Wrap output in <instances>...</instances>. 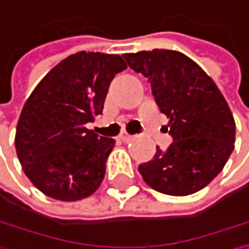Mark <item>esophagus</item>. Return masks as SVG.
<instances>
[{"mask_svg": "<svg viewBox=\"0 0 249 249\" xmlns=\"http://www.w3.org/2000/svg\"><path fill=\"white\" fill-rule=\"evenodd\" d=\"M132 138H133V136L129 135V133H126V132H122V133L119 135V140L123 141V142H129V141H132Z\"/></svg>", "mask_w": 249, "mask_h": 249, "instance_id": "obj_1", "label": "esophagus"}]
</instances>
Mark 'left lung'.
Masks as SVG:
<instances>
[{
	"instance_id": "obj_1",
	"label": "left lung",
	"mask_w": 249,
	"mask_h": 249,
	"mask_svg": "<svg viewBox=\"0 0 249 249\" xmlns=\"http://www.w3.org/2000/svg\"><path fill=\"white\" fill-rule=\"evenodd\" d=\"M127 65L148 78L154 99L168 119L174 142L140 165L156 192L193 195L213 181L234 148V119L227 101L195 60L177 50L154 49L123 54Z\"/></svg>"
}]
</instances>
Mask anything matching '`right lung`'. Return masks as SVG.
Here are the masks:
<instances>
[{
    "mask_svg": "<svg viewBox=\"0 0 249 249\" xmlns=\"http://www.w3.org/2000/svg\"><path fill=\"white\" fill-rule=\"evenodd\" d=\"M119 54L78 52L52 68L26 99L15 145L29 181L49 197L75 202L104 179L113 138L86 127L102 114L114 75L126 70Z\"/></svg>",
    "mask_w": 249,
    "mask_h": 249,
    "instance_id": "1",
    "label": "right lung"
}]
</instances>
